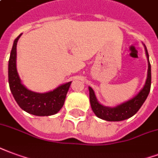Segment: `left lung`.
<instances>
[{
  "mask_svg": "<svg viewBox=\"0 0 158 158\" xmlns=\"http://www.w3.org/2000/svg\"><path fill=\"white\" fill-rule=\"evenodd\" d=\"M146 54L148 57V79L146 81L144 87L141 89L139 94L135 96L131 100H128L127 102L121 104L120 106L110 108L106 107L97 101L96 97L94 94V90L92 88H89V100H90L91 108L93 110L94 113L102 120H106L108 121H121L127 120L128 118L131 117L138 111L139 109L141 108L143 105L145 100H147L148 94L151 89V81H152V75H151V64L149 62V55L147 48L145 46Z\"/></svg>",
  "mask_w": 158,
  "mask_h": 158,
  "instance_id": "obj_1",
  "label": "left lung"
}]
</instances>
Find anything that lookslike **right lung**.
I'll return each instance as SVG.
<instances>
[{
  "label": "right lung",
  "instance_id": "1",
  "mask_svg": "<svg viewBox=\"0 0 158 158\" xmlns=\"http://www.w3.org/2000/svg\"><path fill=\"white\" fill-rule=\"evenodd\" d=\"M21 35L14 41L8 64V81L10 91L18 106L29 114L38 116L54 115L64 106L71 82L64 84L54 90L44 94L28 90L22 85L16 67L17 43Z\"/></svg>",
  "mask_w": 158,
  "mask_h": 158
}]
</instances>
